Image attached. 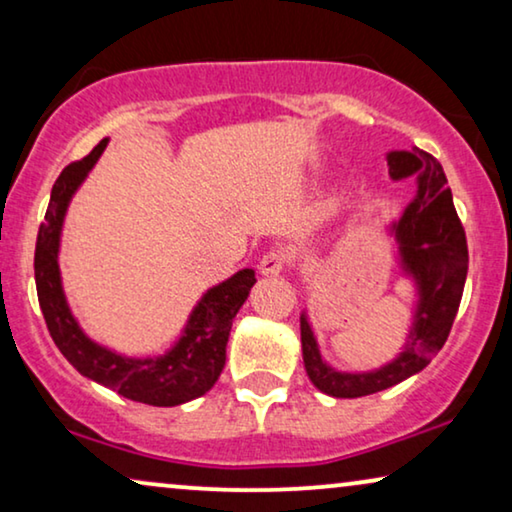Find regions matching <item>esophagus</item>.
Returning a JSON list of instances; mask_svg holds the SVG:
<instances>
[{"label": "esophagus", "mask_w": 512, "mask_h": 512, "mask_svg": "<svg viewBox=\"0 0 512 512\" xmlns=\"http://www.w3.org/2000/svg\"><path fill=\"white\" fill-rule=\"evenodd\" d=\"M284 265H286L284 251L272 249L261 258V261H258V272H261V275H265V277H275L284 270Z\"/></svg>", "instance_id": "esophagus-1"}]
</instances>
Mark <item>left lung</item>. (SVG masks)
Returning a JSON list of instances; mask_svg holds the SVG:
<instances>
[{
	"instance_id": "obj_1",
	"label": "left lung",
	"mask_w": 512,
	"mask_h": 512,
	"mask_svg": "<svg viewBox=\"0 0 512 512\" xmlns=\"http://www.w3.org/2000/svg\"><path fill=\"white\" fill-rule=\"evenodd\" d=\"M389 177L415 174L417 193L401 219L389 226L398 244V261L405 277L415 282L417 305L401 354L368 373H342L321 359L317 338L300 314V342L307 377L314 387L335 398H359L394 387L429 366L445 345L457 317L468 272L466 233L461 226L443 167L422 149L389 151Z\"/></svg>"
}]
</instances>
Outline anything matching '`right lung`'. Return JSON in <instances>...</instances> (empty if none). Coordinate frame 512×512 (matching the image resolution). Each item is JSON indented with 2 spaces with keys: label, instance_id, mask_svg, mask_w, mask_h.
Masks as SVG:
<instances>
[{
  "label": "right lung",
  "instance_id": "add662e5",
  "mask_svg": "<svg viewBox=\"0 0 512 512\" xmlns=\"http://www.w3.org/2000/svg\"><path fill=\"white\" fill-rule=\"evenodd\" d=\"M102 139L86 158L67 165L55 179L46 219L39 226L34 249V279L48 333L62 356L83 377L114 389L130 401L172 408L207 394L226 366V345L235 314L247 300L256 275L244 268L226 282L207 289L193 307L179 340L158 356H125L90 340L69 310L60 277V235L72 195L107 149Z\"/></svg>",
  "mask_w": 512,
  "mask_h": 512
}]
</instances>
